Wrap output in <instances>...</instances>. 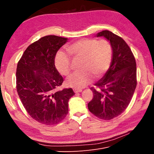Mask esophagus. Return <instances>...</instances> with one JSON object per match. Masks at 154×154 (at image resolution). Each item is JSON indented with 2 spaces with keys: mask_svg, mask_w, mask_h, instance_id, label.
Masks as SVG:
<instances>
[{
  "mask_svg": "<svg viewBox=\"0 0 154 154\" xmlns=\"http://www.w3.org/2000/svg\"><path fill=\"white\" fill-rule=\"evenodd\" d=\"M74 92L75 93H78V92H81L82 91V89H76V88H74L73 89Z\"/></svg>",
  "mask_w": 154,
  "mask_h": 154,
  "instance_id": "obj_1",
  "label": "esophagus"
}]
</instances>
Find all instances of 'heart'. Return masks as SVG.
Instances as JSON below:
<instances>
[{
	"instance_id": "obj_1",
	"label": "heart",
	"mask_w": 154,
	"mask_h": 154,
	"mask_svg": "<svg viewBox=\"0 0 154 154\" xmlns=\"http://www.w3.org/2000/svg\"><path fill=\"white\" fill-rule=\"evenodd\" d=\"M69 54L74 59H81L79 71L71 74L67 84L80 89L89 83L94 76L101 77L110 67L113 50L111 44L105 39L83 38L67 46ZM55 67L63 76L71 72V58L63 52H58L54 59Z\"/></svg>"
}]
</instances>
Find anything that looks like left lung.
I'll return each mask as SVG.
<instances>
[{
	"label": "left lung",
	"mask_w": 154,
	"mask_h": 154,
	"mask_svg": "<svg viewBox=\"0 0 154 154\" xmlns=\"http://www.w3.org/2000/svg\"><path fill=\"white\" fill-rule=\"evenodd\" d=\"M97 37L103 36L113 50L110 67L104 76L92 87L93 98L88 103L92 114L100 119L110 120L127 108L137 85L136 62L131 49L120 36L108 30Z\"/></svg>",
	"instance_id": "left-lung-1"
}]
</instances>
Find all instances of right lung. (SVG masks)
<instances>
[{
  "label": "right lung",
  "mask_w": 154,
  "mask_h": 154,
  "mask_svg": "<svg viewBox=\"0 0 154 154\" xmlns=\"http://www.w3.org/2000/svg\"><path fill=\"white\" fill-rule=\"evenodd\" d=\"M55 35L42 37L29 45L17 64V91L31 117L47 125L57 124L68 114L71 88L57 91L63 77L54 65L56 54L67 42Z\"/></svg>",
  "instance_id": "right-lung-1"
}]
</instances>
